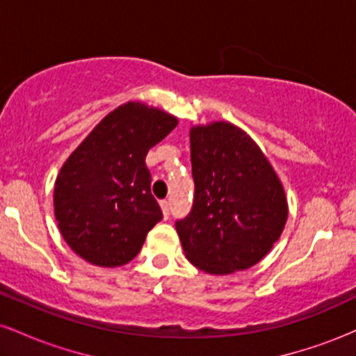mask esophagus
<instances>
[{
	"mask_svg": "<svg viewBox=\"0 0 356 356\" xmlns=\"http://www.w3.org/2000/svg\"><path fill=\"white\" fill-rule=\"evenodd\" d=\"M162 212H164V218L167 219L170 216V202L169 201H161Z\"/></svg>",
	"mask_w": 356,
	"mask_h": 356,
	"instance_id": "esophagus-1",
	"label": "esophagus"
}]
</instances>
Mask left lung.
<instances>
[{
    "label": "left lung",
    "instance_id": "left-lung-1",
    "mask_svg": "<svg viewBox=\"0 0 356 356\" xmlns=\"http://www.w3.org/2000/svg\"><path fill=\"white\" fill-rule=\"evenodd\" d=\"M194 201L175 220L184 252L211 275L254 266L280 239L288 204L280 179L243 130L216 122L191 130Z\"/></svg>",
    "mask_w": 356,
    "mask_h": 356
}]
</instances>
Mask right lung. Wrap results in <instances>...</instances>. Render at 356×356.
Here are the masks:
<instances>
[{
  "mask_svg": "<svg viewBox=\"0 0 356 356\" xmlns=\"http://www.w3.org/2000/svg\"><path fill=\"white\" fill-rule=\"evenodd\" d=\"M175 125L169 113L129 102L108 113L61 167L55 218L63 239L85 261L127 264L164 218L150 192L145 155Z\"/></svg>",
  "mask_w": 356,
  "mask_h": 356,
  "instance_id": "add662e5",
  "label": "right lung"
}]
</instances>
